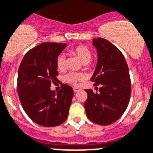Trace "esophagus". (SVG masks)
<instances>
[{"instance_id": "obj_1", "label": "esophagus", "mask_w": 153, "mask_h": 153, "mask_svg": "<svg viewBox=\"0 0 153 153\" xmlns=\"http://www.w3.org/2000/svg\"><path fill=\"white\" fill-rule=\"evenodd\" d=\"M73 90L74 92H78V91H81V89L79 88V87H74Z\"/></svg>"}]
</instances>
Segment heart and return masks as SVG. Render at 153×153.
Listing matches in <instances>:
<instances>
[{"instance_id":"obj_1","label":"heart","mask_w":153,"mask_h":153,"mask_svg":"<svg viewBox=\"0 0 153 153\" xmlns=\"http://www.w3.org/2000/svg\"><path fill=\"white\" fill-rule=\"evenodd\" d=\"M72 53L79 58V60L83 63H89L91 60L92 53L91 51L85 45H79L72 50ZM57 67L60 71L64 70L66 68V57L64 54H60L57 59ZM84 79V75L81 73H75L70 72L64 76V81L70 84H77L80 81Z\"/></svg>"}]
</instances>
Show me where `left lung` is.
<instances>
[{"instance_id":"1","label":"left lung","mask_w":153,"mask_h":153,"mask_svg":"<svg viewBox=\"0 0 153 153\" xmlns=\"http://www.w3.org/2000/svg\"><path fill=\"white\" fill-rule=\"evenodd\" d=\"M97 51V63L91 81L101 84L99 93L86 89V114L92 122L100 126L114 123L128 107L131 96L128 67L121 51L103 38L93 39Z\"/></svg>"}]
</instances>
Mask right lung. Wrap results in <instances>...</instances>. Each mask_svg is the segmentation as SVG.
Masks as SVG:
<instances>
[{
	"label": "right lung",
	"mask_w": 153,
	"mask_h": 153,
	"mask_svg": "<svg viewBox=\"0 0 153 153\" xmlns=\"http://www.w3.org/2000/svg\"><path fill=\"white\" fill-rule=\"evenodd\" d=\"M65 43L45 42L32 48L22 59L18 72V93L24 111L34 123L54 127L67 119L73 89L66 84L57 93L50 89L58 80L57 59Z\"/></svg>",
	"instance_id": "1"
}]
</instances>
